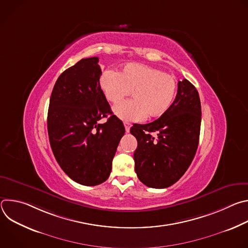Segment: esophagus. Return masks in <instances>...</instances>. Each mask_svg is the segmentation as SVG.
I'll use <instances>...</instances> for the list:
<instances>
[{"label":"esophagus","mask_w":248,"mask_h":248,"mask_svg":"<svg viewBox=\"0 0 248 248\" xmlns=\"http://www.w3.org/2000/svg\"><path fill=\"white\" fill-rule=\"evenodd\" d=\"M124 124L125 132H129V128H130V126H131V124H130V123H127V122H124Z\"/></svg>","instance_id":"1"}]
</instances>
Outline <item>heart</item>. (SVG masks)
Masks as SVG:
<instances>
[{
    "instance_id": "b5f03b06",
    "label": "heart",
    "mask_w": 248,
    "mask_h": 248,
    "mask_svg": "<svg viewBox=\"0 0 248 248\" xmlns=\"http://www.w3.org/2000/svg\"><path fill=\"white\" fill-rule=\"evenodd\" d=\"M99 85L110 103L116 105L131 92L134 99L116 106L114 114L123 121L138 122L163 116L174 100L178 84L172 76L141 63H127L119 73L107 69Z\"/></svg>"
}]
</instances>
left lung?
Wrapping results in <instances>:
<instances>
[{
    "mask_svg": "<svg viewBox=\"0 0 248 248\" xmlns=\"http://www.w3.org/2000/svg\"><path fill=\"white\" fill-rule=\"evenodd\" d=\"M200 125L199 94L187 79L179 81L167 113L150 124L130 128L137 140L133 159L139 181L153 188H166L178 182L195 156Z\"/></svg>",
    "mask_w": 248,
    "mask_h": 248,
    "instance_id": "obj_1",
    "label": "left lung"
}]
</instances>
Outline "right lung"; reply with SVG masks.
Listing matches in <instances>:
<instances>
[{"label":"right lung","mask_w":248,"mask_h":248,"mask_svg":"<svg viewBox=\"0 0 248 248\" xmlns=\"http://www.w3.org/2000/svg\"><path fill=\"white\" fill-rule=\"evenodd\" d=\"M99 58L82 59L65 69L53 88L48 134L54 156L76 183L93 186L107 181L124 126L111 111L99 79ZM108 114L104 124L98 121Z\"/></svg>","instance_id":"obj_1"}]
</instances>
